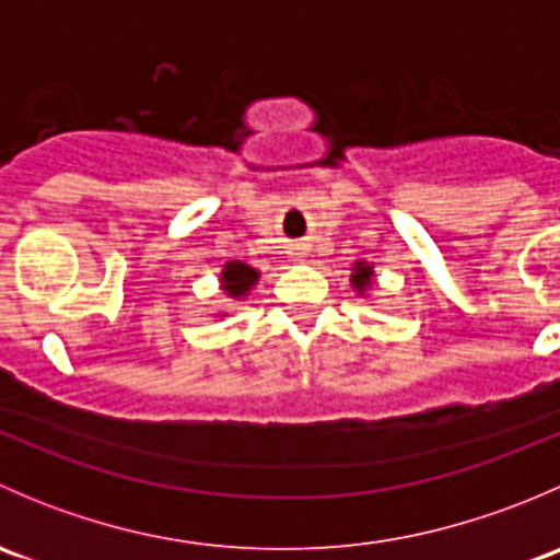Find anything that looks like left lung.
I'll list each match as a JSON object with an SVG mask.
<instances>
[{
	"instance_id": "1",
	"label": "left lung",
	"mask_w": 560,
	"mask_h": 560,
	"mask_svg": "<svg viewBox=\"0 0 560 560\" xmlns=\"http://www.w3.org/2000/svg\"><path fill=\"white\" fill-rule=\"evenodd\" d=\"M371 284H374V265L360 259L352 268V290L358 292V295H365V290H369Z\"/></svg>"
}]
</instances>
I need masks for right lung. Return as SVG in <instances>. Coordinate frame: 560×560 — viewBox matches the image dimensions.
<instances>
[{"label":"right lung","mask_w":560,"mask_h":560,"mask_svg":"<svg viewBox=\"0 0 560 560\" xmlns=\"http://www.w3.org/2000/svg\"><path fill=\"white\" fill-rule=\"evenodd\" d=\"M257 281H259V270L252 268V265H246V262H238V259H230V262H224L222 276H219V287H222L224 295L233 298V301H244Z\"/></svg>","instance_id":"1"}]
</instances>
